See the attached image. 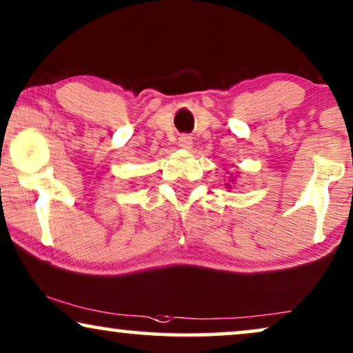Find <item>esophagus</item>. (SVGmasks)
<instances>
[{"mask_svg": "<svg viewBox=\"0 0 353 353\" xmlns=\"http://www.w3.org/2000/svg\"><path fill=\"white\" fill-rule=\"evenodd\" d=\"M192 137H189V135H181L179 137V147L182 150H190L192 148Z\"/></svg>", "mask_w": 353, "mask_h": 353, "instance_id": "1", "label": "esophagus"}]
</instances>
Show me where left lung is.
<instances>
[{"instance_id": "left-lung-1", "label": "left lung", "mask_w": 353, "mask_h": 353, "mask_svg": "<svg viewBox=\"0 0 353 353\" xmlns=\"http://www.w3.org/2000/svg\"><path fill=\"white\" fill-rule=\"evenodd\" d=\"M232 182H234V179H229V182H228V184H224L225 185V189H232Z\"/></svg>"}]
</instances>
